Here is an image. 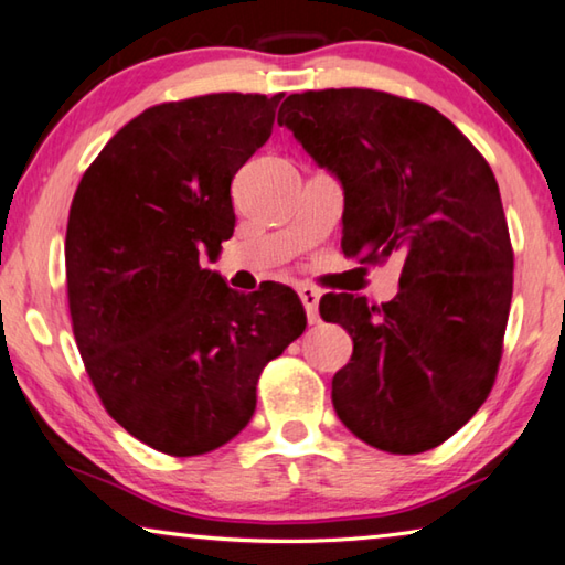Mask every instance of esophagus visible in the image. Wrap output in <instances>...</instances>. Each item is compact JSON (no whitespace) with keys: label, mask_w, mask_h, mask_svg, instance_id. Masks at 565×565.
Returning a JSON list of instances; mask_svg holds the SVG:
<instances>
[{"label":"esophagus","mask_w":565,"mask_h":565,"mask_svg":"<svg viewBox=\"0 0 565 565\" xmlns=\"http://www.w3.org/2000/svg\"><path fill=\"white\" fill-rule=\"evenodd\" d=\"M299 296H301V303L306 309V318H309V323L321 321V316H318V299H321V294L311 289V286H301Z\"/></svg>","instance_id":"esophagus-1"}]
</instances>
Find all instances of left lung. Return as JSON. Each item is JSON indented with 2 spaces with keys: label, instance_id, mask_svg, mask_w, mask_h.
<instances>
[{
  "label": "left lung",
  "instance_id": "obj_1",
  "mask_svg": "<svg viewBox=\"0 0 565 565\" xmlns=\"http://www.w3.org/2000/svg\"><path fill=\"white\" fill-rule=\"evenodd\" d=\"M279 126L343 184V254L405 262L393 301L318 306L353 338L335 415L383 452H427L469 423L499 371L514 252L494 172L443 113L385 90L291 94Z\"/></svg>",
  "mask_w": 565,
  "mask_h": 565
}]
</instances>
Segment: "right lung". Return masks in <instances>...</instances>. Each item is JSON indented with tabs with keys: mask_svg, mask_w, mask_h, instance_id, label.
I'll list each match as a JSON object with an SVG mask.
<instances>
[{
	"mask_svg": "<svg viewBox=\"0 0 565 565\" xmlns=\"http://www.w3.org/2000/svg\"><path fill=\"white\" fill-rule=\"evenodd\" d=\"M284 94H210L142 110L81 178L66 227L78 353L120 427L172 457L230 443L264 365L306 328L289 286L239 294L200 264L234 232L232 178Z\"/></svg>",
	"mask_w": 565,
	"mask_h": 565,
	"instance_id": "right-lung-1",
	"label": "right lung"
}]
</instances>
